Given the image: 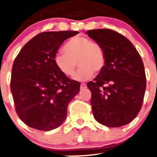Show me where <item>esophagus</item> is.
<instances>
[{
  "instance_id": "esophagus-1",
  "label": "esophagus",
  "mask_w": 157,
  "mask_h": 157,
  "mask_svg": "<svg viewBox=\"0 0 157 157\" xmlns=\"http://www.w3.org/2000/svg\"><path fill=\"white\" fill-rule=\"evenodd\" d=\"M80 88H81V89H85V88H87L86 84L82 83V84H81V85H80Z\"/></svg>"
}]
</instances>
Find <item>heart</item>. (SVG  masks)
I'll return each instance as SVG.
<instances>
[{
  "instance_id": "obj_1",
  "label": "heart",
  "mask_w": 157,
  "mask_h": 157,
  "mask_svg": "<svg viewBox=\"0 0 157 157\" xmlns=\"http://www.w3.org/2000/svg\"><path fill=\"white\" fill-rule=\"evenodd\" d=\"M64 53L54 56V63L59 72L72 76L76 68V61L80 68L74 75L76 81H87L94 76V71L100 72L104 67L106 56L102 47L84 36L71 38L64 44Z\"/></svg>"
}]
</instances>
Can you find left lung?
I'll return each instance as SVG.
<instances>
[{
	"label": "left lung",
	"mask_w": 157,
	"mask_h": 157,
	"mask_svg": "<svg viewBox=\"0 0 157 157\" xmlns=\"http://www.w3.org/2000/svg\"><path fill=\"white\" fill-rule=\"evenodd\" d=\"M87 34L102 47L106 56L104 67L87 85L94 117L108 127L127 125L140 112L146 90L141 57L128 38L113 30L99 29Z\"/></svg>",
	"instance_id": "8db88e82"
}]
</instances>
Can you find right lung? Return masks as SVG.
Returning <instances> with one entry per match:
<instances>
[{
    "instance_id": "right-lung-1",
    "label": "right lung",
    "mask_w": 157,
    "mask_h": 157,
    "mask_svg": "<svg viewBox=\"0 0 157 157\" xmlns=\"http://www.w3.org/2000/svg\"><path fill=\"white\" fill-rule=\"evenodd\" d=\"M76 31L38 34L19 51L12 68L10 90L16 111L28 126L41 131L59 127L80 84L63 75L54 63L63 42Z\"/></svg>"
}]
</instances>
